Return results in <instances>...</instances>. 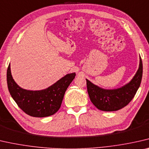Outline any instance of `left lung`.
Returning <instances> with one entry per match:
<instances>
[{
  "label": "left lung",
  "mask_w": 149,
  "mask_h": 149,
  "mask_svg": "<svg viewBox=\"0 0 149 149\" xmlns=\"http://www.w3.org/2000/svg\"><path fill=\"white\" fill-rule=\"evenodd\" d=\"M143 77V62L140 57L139 68L129 83L113 90L100 88L86 79L88 93L90 100L97 109L111 112L128 105L138 90Z\"/></svg>",
  "instance_id": "1"
}]
</instances>
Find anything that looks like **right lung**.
Here are the masks:
<instances>
[{"instance_id": "1", "label": "right lung", "mask_w": 149, "mask_h": 149, "mask_svg": "<svg viewBox=\"0 0 149 149\" xmlns=\"http://www.w3.org/2000/svg\"><path fill=\"white\" fill-rule=\"evenodd\" d=\"M75 76V73L68 74L44 90H27L19 87L13 79L9 64L6 80L8 91L18 106L31 116L42 118L52 116L59 110L65 91Z\"/></svg>"}]
</instances>
